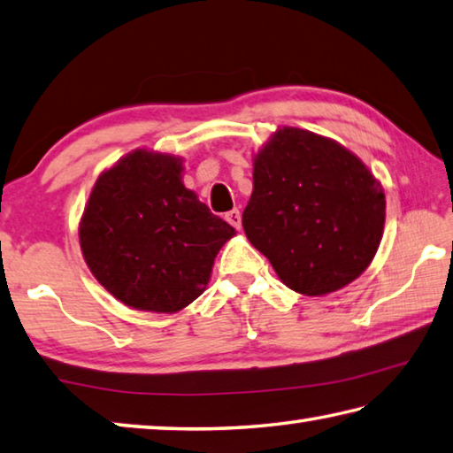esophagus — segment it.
Returning <instances> with one entry per match:
<instances>
[{
    "label": "esophagus",
    "mask_w": 453,
    "mask_h": 453,
    "mask_svg": "<svg viewBox=\"0 0 453 453\" xmlns=\"http://www.w3.org/2000/svg\"><path fill=\"white\" fill-rule=\"evenodd\" d=\"M225 219H226V222H228V225H233L234 228H236V231H241V212L239 211H236V209H233V211H228L226 214H225Z\"/></svg>",
    "instance_id": "34e87169"
}]
</instances>
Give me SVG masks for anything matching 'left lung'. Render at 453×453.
Segmentation results:
<instances>
[{
	"label": "left lung",
	"mask_w": 453,
	"mask_h": 453,
	"mask_svg": "<svg viewBox=\"0 0 453 453\" xmlns=\"http://www.w3.org/2000/svg\"><path fill=\"white\" fill-rule=\"evenodd\" d=\"M384 222L382 182L338 141L284 125L252 155L242 228L290 290L324 296L354 282Z\"/></svg>",
	"instance_id": "8db88e82"
}]
</instances>
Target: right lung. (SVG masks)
<instances>
[{"label": "right lung", "instance_id": "add662e5", "mask_svg": "<svg viewBox=\"0 0 453 453\" xmlns=\"http://www.w3.org/2000/svg\"><path fill=\"white\" fill-rule=\"evenodd\" d=\"M182 158L134 149L103 171L79 220L97 282L133 311L174 314L203 295L236 234L182 182Z\"/></svg>", "mask_w": 453, "mask_h": 453}]
</instances>
